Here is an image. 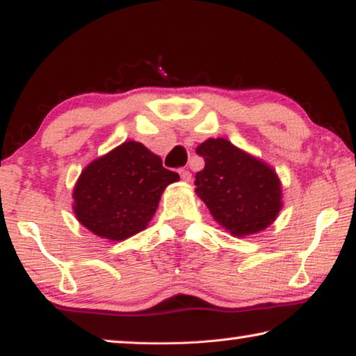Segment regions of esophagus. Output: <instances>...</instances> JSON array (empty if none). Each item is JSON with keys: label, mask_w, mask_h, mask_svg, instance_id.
Masks as SVG:
<instances>
[{"label": "esophagus", "mask_w": 356, "mask_h": 356, "mask_svg": "<svg viewBox=\"0 0 356 356\" xmlns=\"http://www.w3.org/2000/svg\"><path fill=\"white\" fill-rule=\"evenodd\" d=\"M179 174H180V179H182L184 182H190L191 180V172L188 170H180Z\"/></svg>", "instance_id": "esophagus-1"}]
</instances>
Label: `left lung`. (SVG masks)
I'll return each mask as SVG.
<instances>
[{
	"label": "left lung",
	"instance_id": "obj_1",
	"mask_svg": "<svg viewBox=\"0 0 356 356\" xmlns=\"http://www.w3.org/2000/svg\"><path fill=\"white\" fill-rule=\"evenodd\" d=\"M196 154L206 161L196 172V195L232 236L259 232L276 218L282 204L273 170L222 138H210Z\"/></svg>",
	"mask_w": 356,
	"mask_h": 356
}]
</instances>
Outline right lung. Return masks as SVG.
I'll return each mask as SVG.
<instances>
[{
	"label": "right lung",
	"mask_w": 356,
	"mask_h": 356,
	"mask_svg": "<svg viewBox=\"0 0 356 356\" xmlns=\"http://www.w3.org/2000/svg\"><path fill=\"white\" fill-rule=\"evenodd\" d=\"M179 174L141 143L120 144L81 172L74 190L78 221L95 236L124 240L152 218L166 185Z\"/></svg>",
	"instance_id": "obj_1"
}]
</instances>
